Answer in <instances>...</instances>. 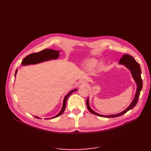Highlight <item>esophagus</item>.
Here are the masks:
<instances>
[{
  "mask_svg": "<svg viewBox=\"0 0 151 151\" xmlns=\"http://www.w3.org/2000/svg\"><path fill=\"white\" fill-rule=\"evenodd\" d=\"M87 86V83L84 81H80L78 83L79 88H83V87H86Z\"/></svg>",
  "mask_w": 151,
  "mask_h": 151,
  "instance_id": "esophagus-1",
  "label": "esophagus"
}]
</instances>
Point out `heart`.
<instances>
[{"instance_id": "1", "label": "heart", "mask_w": 151, "mask_h": 151, "mask_svg": "<svg viewBox=\"0 0 151 151\" xmlns=\"http://www.w3.org/2000/svg\"><path fill=\"white\" fill-rule=\"evenodd\" d=\"M97 65V61L95 60H90L86 63V67L89 71H93Z\"/></svg>"}]
</instances>
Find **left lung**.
<instances>
[{
  "mask_svg": "<svg viewBox=\"0 0 151 151\" xmlns=\"http://www.w3.org/2000/svg\"><path fill=\"white\" fill-rule=\"evenodd\" d=\"M119 63L124 65L126 68H127L130 71L132 77L137 84V88L136 93L134 95V97L133 100H132L130 105L125 110H124L123 111L119 113H117L116 114H111V115H102L95 112L93 109L91 108L89 106V100L88 98L86 101V105H87V107H88V109L92 114H93L95 115H97L100 117H109V118L116 117L126 113L128 111L133 109L137 105L139 97L140 92L142 88V81L141 77V70L139 64L135 60H134V59L132 56H131V55L129 54H124L122 57V58L120 59L119 62Z\"/></svg>",
  "mask_w": 151,
  "mask_h": 151,
  "instance_id": "8db88e82",
  "label": "left lung"
}]
</instances>
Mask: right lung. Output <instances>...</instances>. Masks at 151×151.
Listing matches in <instances>:
<instances>
[{
	"label": "right lung",
	"instance_id": "add662e5",
	"mask_svg": "<svg viewBox=\"0 0 151 151\" xmlns=\"http://www.w3.org/2000/svg\"><path fill=\"white\" fill-rule=\"evenodd\" d=\"M59 52H60V51L58 50L45 49V50H42V51H40L38 52L32 53V54H30L28 55L27 56H26L24 59H23V60L21 62V64H22V65H30V64L34 65V64H37V63L47 61V60L58 59V58L59 57ZM17 71H18V69H17V70H16L14 77L16 76V75H17ZM77 90H78L77 89H75L74 90L70 91L65 96L64 99H63V105H62V107L60 111L56 116H55L52 117L46 118L47 119H54V118H55V117L60 116L63 113V111H65L67 99L68 98V97L71 93L76 91ZM34 117H35L37 119H41L37 116H34Z\"/></svg>",
	"mask_w": 151,
	"mask_h": 151
}]
</instances>
